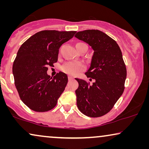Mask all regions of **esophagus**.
Here are the masks:
<instances>
[{
	"instance_id": "1",
	"label": "esophagus",
	"mask_w": 149,
	"mask_h": 149,
	"mask_svg": "<svg viewBox=\"0 0 149 149\" xmlns=\"http://www.w3.org/2000/svg\"><path fill=\"white\" fill-rule=\"evenodd\" d=\"M72 79H73V78H72V77H70V76H69V77H68V80H69V81L72 80Z\"/></svg>"
}]
</instances>
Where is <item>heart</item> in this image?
<instances>
[{
    "instance_id": "heart-1",
    "label": "heart",
    "mask_w": 149,
    "mask_h": 149,
    "mask_svg": "<svg viewBox=\"0 0 149 149\" xmlns=\"http://www.w3.org/2000/svg\"><path fill=\"white\" fill-rule=\"evenodd\" d=\"M84 44V43H77L76 44V47L79 45ZM85 68V66L82 63L77 62H66L62 66V70L66 74L70 76H75L78 74L81 71H83Z\"/></svg>"
}]
</instances>
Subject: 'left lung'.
<instances>
[{"label":"left lung","instance_id":"8db88e82","mask_svg":"<svg viewBox=\"0 0 149 149\" xmlns=\"http://www.w3.org/2000/svg\"><path fill=\"white\" fill-rule=\"evenodd\" d=\"M74 36L93 51L85 74L94 82L90 85L76 79L79 83L75 91L77 107L87 117H101L113 109L124 91L127 70L121 51L115 40L100 30H83Z\"/></svg>","mask_w":149,"mask_h":149}]
</instances>
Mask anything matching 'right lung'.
<instances>
[{
	"label": "right lung",
	"mask_w": 149,
	"mask_h": 149,
	"mask_svg": "<svg viewBox=\"0 0 149 149\" xmlns=\"http://www.w3.org/2000/svg\"><path fill=\"white\" fill-rule=\"evenodd\" d=\"M75 33L42 30L30 36L18 50L13 64L15 85L20 99L32 111L45 112L56 106L68 77L59 72L52 78L47 71L58 61L60 46Z\"/></svg>",
	"instance_id": "add662e5"
}]
</instances>
